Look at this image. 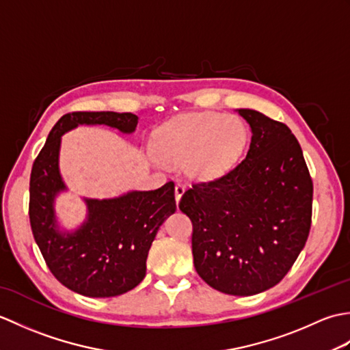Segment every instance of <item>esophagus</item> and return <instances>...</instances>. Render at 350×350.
<instances>
[{
	"label": "esophagus",
	"instance_id": "1",
	"mask_svg": "<svg viewBox=\"0 0 350 350\" xmlns=\"http://www.w3.org/2000/svg\"><path fill=\"white\" fill-rule=\"evenodd\" d=\"M174 192H176V202L179 203V202H180V198H182V196L185 194V187H183V185H180V183H176Z\"/></svg>",
	"mask_w": 350,
	"mask_h": 350
}]
</instances>
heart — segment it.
Instances as JSON below:
<instances>
[{
  "mask_svg": "<svg viewBox=\"0 0 350 350\" xmlns=\"http://www.w3.org/2000/svg\"><path fill=\"white\" fill-rule=\"evenodd\" d=\"M245 126L236 116L200 113L170 122L154 137L161 162L183 165L194 180H213L233 167L245 144Z\"/></svg>",
  "mask_w": 350,
  "mask_h": 350,
  "instance_id": "heart-1",
  "label": "heart"
}]
</instances>
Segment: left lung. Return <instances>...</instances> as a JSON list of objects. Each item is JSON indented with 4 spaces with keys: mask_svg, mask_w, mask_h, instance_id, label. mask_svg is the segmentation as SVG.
Masks as SVG:
<instances>
[{
    "mask_svg": "<svg viewBox=\"0 0 350 350\" xmlns=\"http://www.w3.org/2000/svg\"><path fill=\"white\" fill-rule=\"evenodd\" d=\"M236 111L252 133L245 159L217 180L192 185L179 207L194 227L197 273L222 293L250 296L278 284L306 247L313 182L284 123Z\"/></svg>",
    "mask_w": 350,
    "mask_h": 350,
    "instance_id": "1",
    "label": "left lung"
}]
</instances>
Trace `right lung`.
I'll list each match as a JSON object with an SVG mask.
<instances>
[{"label": "right lung", "instance_id": "1", "mask_svg": "<svg viewBox=\"0 0 350 350\" xmlns=\"http://www.w3.org/2000/svg\"><path fill=\"white\" fill-rule=\"evenodd\" d=\"M81 124H103L122 133L135 132L131 113H72L49 132L29 177V224L34 241L54 277L90 298L129 292L146 277V260L159 227L176 212L174 183L154 191H129L113 198H87L85 219L68 230L60 226L55 198L68 187L60 173L62 137Z\"/></svg>", "mask_w": 350, "mask_h": 350}]
</instances>
